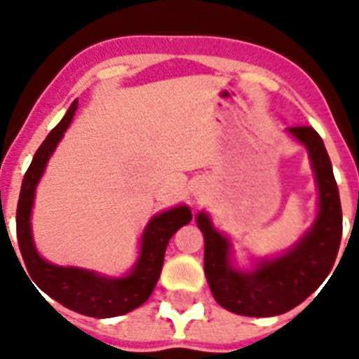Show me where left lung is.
<instances>
[{
  "instance_id": "obj_1",
  "label": "left lung",
  "mask_w": 359,
  "mask_h": 359,
  "mask_svg": "<svg viewBox=\"0 0 359 359\" xmlns=\"http://www.w3.org/2000/svg\"><path fill=\"white\" fill-rule=\"evenodd\" d=\"M288 131L309 149L319 189V213L312 228L287 254L261 259L250 272L237 270L230 259V241L213 228L206 213L197 215V226L204 236L208 285L217 303L233 314L250 318L285 314L318 290L338 255L343 231L341 203L323 140L310 126Z\"/></svg>"
}]
</instances>
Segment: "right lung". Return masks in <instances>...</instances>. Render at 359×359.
Instances as JSON below:
<instances>
[{"mask_svg": "<svg viewBox=\"0 0 359 359\" xmlns=\"http://www.w3.org/2000/svg\"><path fill=\"white\" fill-rule=\"evenodd\" d=\"M76 107L78 100H74L62 122L47 135L43 144L38 147L23 177L16 210L18 245H20L21 257L25 261L27 270L23 272L29 273L36 287L43 290L47 296L78 314L91 316V318H114V316L128 314L149 299L161 277L165 246L180 226L191 221V210L188 206H177L153 217L142 233L140 257L137 264L128 276L120 279L104 277L82 268L58 266L41 259L31 231V212L36 186L40 182L50 155L62 140L65 129L69 128Z\"/></svg>", "mask_w": 359, "mask_h": 359, "instance_id": "obj_1", "label": "right lung"}]
</instances>
